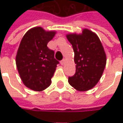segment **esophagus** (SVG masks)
Returning <instances> with one entry per match:
<instances>
[{
    "label": "esophagus",
    "instance_id": "obj_1",
    "mask_svg": "<svg viewBox=\"0 0 123 123\" xmlns=\"http://www.w3.org/2000/svg\"><path fill=\"white\" fill-rule=\"evenodd\" d=\"M64 62H65V59H63L61 61V64L62 65H63V64H64Z\"/></svg>",
    "mask_w": 123,
    "mask_h": 123
}]
</instances>
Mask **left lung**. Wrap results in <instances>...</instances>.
<instances>
[{
	"instance_id": "obj_1",
	"label": "left lung",
	"mask_w": 123,
	"mask_h": 123,
	"mask_svg": "<svg viewBox=\"0 0 123 123\" xmlns=\"http://www.w3.org/2000/svg\"><path fill=\"white\" fill-rule=\"evenodd\" d=\"M68 40L74 52L76 72L68 82L78 91L93 88L101 77L106 64V55L98 35L85 29L81 35L69 34Z\"/></svg>"
}]
</instances>
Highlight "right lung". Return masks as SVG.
Listing matches in <instances>:
<instances>
[{
	"mask_svg": "<svg viewBox=\"0 0 123 123\" xmlns=\"http://www.w3.org/2000/svg\"><path fill=\"white\" fill-rule=\"evenodd\" d=\"M55 31H45L41 27L32 28L24 35L18 50L16 66L25 86L34 91H42L51 83L56 64L55 52L47 43Z\"/></svg>",
	"mask_w": 123,
	"mask_h": 123,
	"instance_id": "add662e5",
	"label": "right lung"
}]
</instances>
